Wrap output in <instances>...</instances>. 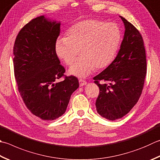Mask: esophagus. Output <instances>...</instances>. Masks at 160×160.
<instances>
[{
  "instance_id": "1",
  "label": "esophagus",
  "mask_w": 160,
  "mask_h": 160,
  "mask_svg": "<svg viewBox=\"0 0 160 160\" xmlns=\"http://www.w3.org/2000/svg\"><path fill=\"white\" fill-rule=\"evenodd\" d=\"M79 86H84V85H86V84L87 83L86 81L85 80L82 79H80L79 80Z\"/></svg>"
}]
</instances>
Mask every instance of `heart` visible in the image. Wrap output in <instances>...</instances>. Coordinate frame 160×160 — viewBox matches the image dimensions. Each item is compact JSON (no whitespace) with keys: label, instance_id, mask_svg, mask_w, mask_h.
<instances>
[{"label":"heart","instance_id":"1","mask_svg":"<svg viewBox=\"0 0 160 160\" xmlns=\"http://www.w3.org/2000/svg\"><path fill=\"white\" fill-rule=\"evenodd\" d=\"M121 39L116 24L96 19H86L75 23L67 32V37L56 42V52L68 65H72L77 56H81L72 66L70 73L86 77L95 68L108 67L115 58Z\"/></svg>","mask_w":160,"mask_h":160}]
</instances>
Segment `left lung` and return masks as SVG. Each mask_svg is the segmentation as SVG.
<instances>
[{
	"instance_id": "obj_1",
	"label": "left lung",
	"mask_w": 160,
	"mask_h": 160,
	"mask_svg": "<svg viewBox=\"0 0 160 160\" xmlns=\"http://www.w3.org/2000/svg\"><path fill=\"white\" fill-rule=\"evenodd\" d=\"M120 18L125 32L119 52L104 70L93 78L99 88L96 109L101 116L110 120L121 118L137 103L147 72L142 36L134 25Z\"/></svg>"
}]
</instances>
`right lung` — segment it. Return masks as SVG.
<instances>
[{"instance_id":"1","label":"right lung","mask_w":160,"mask_h":160,"mask_svg":"<svg viewBox=\"0 0 160 160\" xmlns=\"http://www.w3.org/2000/svg\"><path fill=\"white\" fill-rule=\"evenodd\" d=\"M60 25L44 16L36 17L20 30L13 48L18 90L28 109L44 120L62 116L79 86L76 77L64 74L65 69L57 56ZM62 77L63 81L56 82Z\"/></svg>"}]
</instances>
